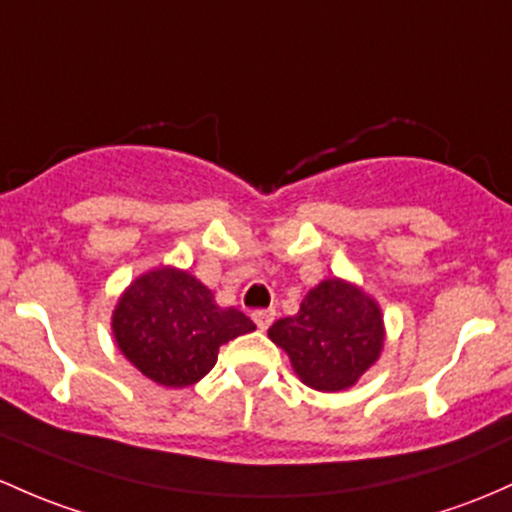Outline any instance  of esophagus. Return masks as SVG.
Returning a JSON list of instances; mask_svg holds the SVG:
<instances>
[{"mask_svg":"<svg viewBox=\"0 0 512 512\" xmlns=\"http://www.w3.org/2000/svg\"><path fill=\"white\" fill-rule=\"evenodd\" d=\"M252 321H255L257 328L267 331V328H270L272 321H274V311L272 309H257L255 314H252Z\"/></svg>","mask_w":512,"mask_h":512,"instance_id":"esophagus-1","label":"esophagus"}]
</instances>
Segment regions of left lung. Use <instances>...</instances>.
Wrapping results in <instances>:
<instances>
[{"label": "left lung", "instance_id": "left-lung-1", "mask_svg": "<svg viewBox=\"0 0 512 512\" xmlns=\"http://www.w3.org/2000/svg\"><path fill=\"white\" fill-rule=\"evenodd\" d=\"M270 338L284 348L301 383L338 392L358 383L380 358L383 314L355 284L324 279L301 301L299 314L274 321Z\"/></svg>", "mask_w": 512, "mask_h": 512}]
</instances>
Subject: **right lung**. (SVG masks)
<instances>
[{"instance_id": "add662e5", "label": "right lung", "mask_w": 512, "mask_h": 512, "mask_svg": "<svg viewBox=\"0 0 512 512\" xmlns=\"http://www.w3.org/2000/svg\"><path fill=\"white\" fill-rule=\"evenodd\" d=\"M255 324L238 309H220L193 274L161 267L129 284L112 314V333L139 373L164 387L198 383L218 348Z\"/></svg>"}]
</instances>
